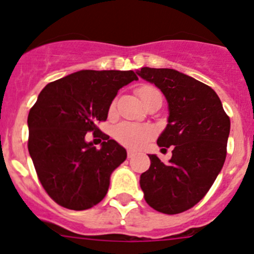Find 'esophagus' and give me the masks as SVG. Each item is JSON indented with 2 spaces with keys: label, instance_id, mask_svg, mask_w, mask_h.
I'll list each match as a JSON object with an SVG mask.
<instances>
[{
  "label": "esophagus",
  "instance_id": "34e87169",
  "mask_svg": "<svg viewBox=\"0 0 254 254\" xmlns=\"http://www.w3.org/2000/svg\"><path fill=\"white\" fill-rule=\"evenodd\" d=\"M132 156H135V153H134V151L127 150V158H129V159H131Z\"/></svg>",
  "mask_w": 254,
  "mask_h": 254
}]
</instances>
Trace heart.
<instances>
[{"mask_svg": "<svg viewBox=\"0 0 254 254\" xmlns=\"http://www.w3.org/2000/svg\"><path fill=\"white\" fill-rule=\"evenodd\" d=\"M150 86H143L138 90L139 96H141L144 90ZM116 140L129 149H139L145 145L154 135L155 130L153 127L145 124H134V123H123L114 130Z\"/></svg>", "mask_w": 254, "mask_h": 254, "instance_id": "obj_1", "label": "heart"}]
</instances>
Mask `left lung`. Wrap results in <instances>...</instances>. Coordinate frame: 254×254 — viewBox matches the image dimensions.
Wrapping results in <instances>:
<instances>
[{
  "label": "left lung",
  "instance_id": "8db88e82",
  "mask_svg": "<svg viewBox=\"0 0 254 254\" xmlns=\"http://www.w3.org/2000/svg\"><path fill=\"white\" fill-rule=\"evenodd\" d=\"M136 73L167 99L168 124L156 143L173 146L167 164L149 154L140 188L151 208L178 214L207 194L223 168L231 120L214 90L194 77L174 68L141 67Z\"/></svg>",
  "mask_w": 254,
  "mask_h": 254
}]
</instances>
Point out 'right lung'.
Masks as SVG:
<instances>
[{
    "label": "right lung",
    "instance_id": "add662e5",
    "mask_svg": "<svg viewBox=\"0 0 254 254\" xmlns=\"http://www.w3.org/2000/svg\"><path fill=\"white\" fill-rule=\"evenodd\" d=\"M134 71L80 70L50 82L28 113V153L42 187L58 204L84 210L103 200L127 150L108 135L96 149L86 132H100L118 91Z\"/></svg>",
    "mask_w": 254,
    "mask_h": 254
}]
</instances>
